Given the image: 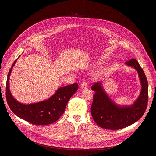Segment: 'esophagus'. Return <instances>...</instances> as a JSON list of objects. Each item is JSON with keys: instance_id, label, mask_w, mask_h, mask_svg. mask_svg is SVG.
<instances>
[{"instance_id": "obj_1", "label": "esophagus", "mask_w": 156, "mask_h": 156, "mask_svg": "<svg viewBox=\"0 0 156 156\" xmlns=\"http://www.w3.org/2000/svg\"><path fill=\"white\" fill-rule=\"evenodd\" d=\"M87 87V82H83L81 85V88H86Z\"/></svg>"}]
</instances>
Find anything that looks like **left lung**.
Wrapping results in <instances>:
<instances>
[{"mask_svg": "<svg viewBox=\"0 0 156 156\" xmlns=\"http://www.w3.org/2000/svg\"><path fill=\"white\" fill-rule=\"evenodd\" d=\"M125 64L138 73L141 90L138 99L129 105H119L105 92L101 82L94 84L91 90L95 92L91 107L92 117L101 128L117 130L128 126L139 120L145 112L148 100V83L138 61L132 58Z\"/></svg>", "mask_w": 156, "mask_h": 156, "instance_id": "8db88e82", "label": "left lung"}]
</instances>
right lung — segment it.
Segmentation results:
<instances>
[{
    "label": "right lung",
    "mask_w": 156,
    "mask_h": 156,
    "mask_svg": "<svg viewBox=\"0 0 156 156\" xmlns=\"http://www.w3.org/2000/svg\"><path fill=\"white\" fill-rule=\"evenodd\" d=\"M18 58L13 63L7 79L6 99L11 110L18 117L36 125H47L56 122L63 114L71 97L78 90V84L59 87L46 100L29 104L21 103L13 98L9 86L11 72Z\"/></svg>",
    "instance_id": "add662e5"
}]
</instances>
